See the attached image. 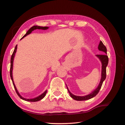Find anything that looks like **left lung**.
I'll use <instances>...</instances> for the list:
<instances>
[{"mask_svg": "<svg viewBox=\"0 0 125 125\" xmlns=\"http://www.w3.org/2000/svg\"><path fill=\"white\" fill-rule=\"evenodd\" d=\"M98 49L101 51L103 52L104 54H97L96 56L100 59L101 61V63H102V71H101V80L100 82V83H99V85L97 88L95 90L94 92H93L92 93H90V94L87 95L83 96H76L72 94V93L69 92L68 89L67 88L68 91V93L70 96L73 99H74L75 100L77 101H83V100H89V99H90L93 98V97L95 96L97 94H98L99 92V90H100V88H101V86H102V84L103 83V82L104 81L105 79H106V67L107 64H108L109 62V58L108 56H107V49L106 47H105V46L104 45L102 41H100V43L99 44L98 46Z\"/></svg>", "mask_w": 125, "mask_h": 125, "instance_id": "left-lung-1", "label": "left lung"}]
</instances>
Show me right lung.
<instances>
[{
    "label": "right lung",
    "instance_id": "1",
    "mask_svg": "<svg viewBox=\"0 0 125 125\" xmlns=\"http://www.w3.org/2000/svg\"><path fill=\"white\" fill-rule=\"evenodd\" d=\"M48 29V27L47 26H45V27H41V26H33L32 27H31L30 29L28 31H27V32L26 34H25L24 36H23L21 39H22V38H24V37L26 36L29 35L30 33H31V32H32V31L35 30H36V29H42V30H46V29ZM16 50H17V45L15 46V49L13 53H12V54L11 55V60H10V77H11V79L12 80V84H13V85L14 86V88L15 89L16 92L17 93V94H18V95L20 97V98L22 99V100H25V101H31V102H36V101H38L40 100H41V99H43L44 97L46 95V94L47 93V90H46L45 92L43 93H42V94L41 95L39 96L38 97H36V98H33V99H25L23 97H22L19 94V93L18 92V90L16 89V88L15 85L14 83V81H13V78H12V66H13V61H14V56H15V53L16 52Z\"/></svg>",
    "mask_w": 125,
    "mask_h": 125
}]
</instances>
